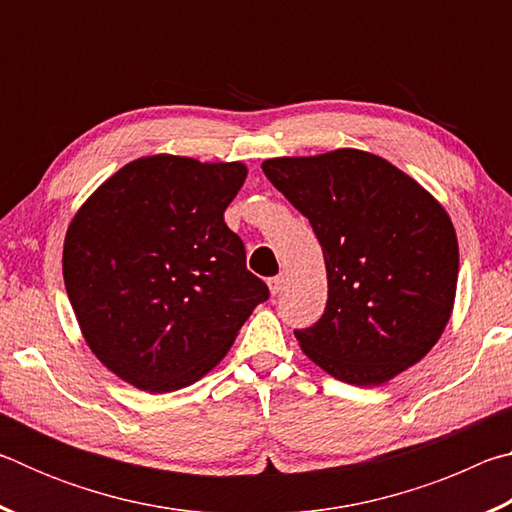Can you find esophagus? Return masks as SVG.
<instances>
[{"label":"esophagus","instance_id":"esophagus-1","mask_svg":"<svg viewBox=\"0 0 512 512\" xmlns=\"http://www.w3.org/2000/svg\"><path fill=\"white\" fill-rule=\"evenodd\" d=\"M284 282H287V275L284 273H280V275H275V277H271V280H268V291L273 293V296H277V293L282 291V287H284Z\"/></svg>","mask_w":512,"mask_h":512}]
</instances>
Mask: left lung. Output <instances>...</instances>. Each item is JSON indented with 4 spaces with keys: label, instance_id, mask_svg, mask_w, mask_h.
Returning a JSON list of instances; mask_svg holds the SVG:
<instances>
[{
    "label": "left lung",
    "instance_id": "left-lung-1",
    "mask_svg": "<svg viewBox=\"0 0 512 512\" xmlns=\"http://www.w3.org/2000/svg\"><path fill=\"white\" fill-rule=\"evenodd\" d=\"M266 178L309 219L327 271V307L298 329L327 375L379 386L438 343L452 318L458 239L445 207L375 153L336 149L262 162Z\"/></svg>",
    "mask_w": 512,
    "mask_h": 512
}]
</instances>
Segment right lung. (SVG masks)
<instances>
[{
    "label": "right lung",
    "instance_id": "right-lung-1",
    "mask_svg": "<svg viewBox=\"0 0 512 512\" xmlns=\"http://www.w3.org/2000/svg\"><path fill=\"white\" fill-rule=\"evenodd\" d=\"M244 162L146 155L69 223L63 277L88 348L119 379L171 393L207 375L268 298L223 221Z\"/></svg>",
    "mask_w": 512,
    "mask_h": 512
}]
</instances>
